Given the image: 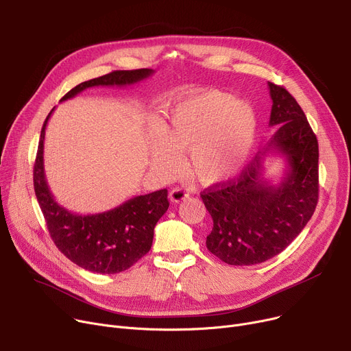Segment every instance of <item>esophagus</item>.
<instances>
[{
	"label": "esophagus",
	"instance_id": "34e87169",
	"mask_svg": "<svg viewBox=\"0 0 351 351\" xmlns=\"http://www.w3.org/2000/svg\"><path fill=\"white\" fill-rule=\"evenodd\" d=\"M188 196H189V192L183 188H173L169 192V199H171V202H175V204L185 200Z\"/></svg>",
	"mask_w": 351,
	"mask_h": 351
}]
</instances>
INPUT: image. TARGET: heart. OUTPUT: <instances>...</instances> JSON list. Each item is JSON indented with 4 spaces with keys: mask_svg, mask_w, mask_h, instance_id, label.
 Returning <instances> with one entry per match:
<instances>
[{
    "mask_svg": "<svg viewBox=\"0 0 351 351\" xmlns=\"http://www.w3.org/2000/svg\"><path fill=\"white\" fill-rule=\"evenodd\" d=\"M256 132V112L247 102L233 99L226 92L206 89L169 109L151 129L146 154L160 175L175 169V154H186V172L209 185L242 168Z\"/></svg>",
    "mask_w": 351,
    "mask_h": 351,
    "instance_id": "1",
    "label": "heart"
}]
</instances>
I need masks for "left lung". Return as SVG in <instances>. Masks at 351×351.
Segmentation results:
<instances>
[{
	"instance_id": "left-lung-1",
	"label": "left lung",
	"mask_w": 351,
	"mask_h": 351,
	"mask_svg": "<svg viewBox=\"0 0 351 351\" xmlns=\"http://www.w3.org/2000/svg\"><path fill=\"white\" fill-rule=\"evenodd\" d=\"M270 126H278L263 152L241 175L200 193L212 216L208 250L233 266L266 262L283 252L304 229L319 199V143L303 109L289 90L269 82ZM269 152L280 153L289 171L278 187L261 169Z\"/></svg>"
}]
</instances>
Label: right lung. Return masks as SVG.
I'll return each mask as SVG.
<instances>
[{"instance_id":"add662e5","label":"right lung","mask_w":351,"mask_h":351,"mask_svg":"<svg viewBox=\"0 0 351 351\" xmlns=\"http://www.w3.org/2000/svg\"><path fill=\"white\" fill-rule=\"evenodd\" d=\"M152 73L149 68L109 72L72 88L61 102L73 98L86 88L132 85ZM52 110L41 129L34 165L35 196L47 220L51 239L71 262L85 270L101 274L123 271L151 250L154 229L169 208L168 191L160 189L135 196L114 209L97 215L82 216L62 208L53 199L44 172L45 126Z\"/></svg>"}]
</instances>
